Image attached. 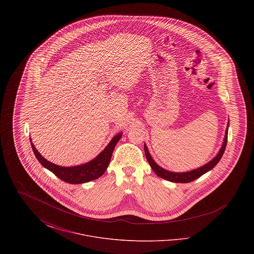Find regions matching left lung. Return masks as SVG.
Masks as SVG:
<instances>
[{"label": "left lung", "mask_w": 254, "mask_h": 254, "mask_svg": "<svg viewBox=\"0 0 254 254\" xmlns=\"http://www.w3.org/2000/svg\"><path fill=\"white\" fill-rule=\"evenodd\" d=\"M228 128H229V124H228ZM228 128L226 130V136H225V141L223 143V145L219 151L216 157L213 158L210 162H208L207 164H205V166L199 168V169H194L191 171H188V172H183V173H176V172H170L166 169H162L158 166L157 164L153 161V159L150 156L147 147L145 145V157L147 162L149 163L151 169H153V171L157 174L159 177L168 180V181L173 182V183H190V182L194 181L197 178L201 177L203 174H205V172H207L208 170L213 169L218 164V162L220 161V159L223 156L227 143H228Z\"/></svg>", "instance_id": "left-lung-1"}]
</instances>
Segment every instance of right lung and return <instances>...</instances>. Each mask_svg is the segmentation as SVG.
<instances>
[{
    "mask_svg": "<svg viewBox=\"0 0 254 254\" xmlns=\"http://www.w3.org/2000/svg\"><path fill=\"white\" fill-rule=\"evenodd\" d=\"M121 133L116 135L110 141L109 145H107V147L92 161L86 163L85 165L70 167V168L60 167L46 160L38 152L32 142H31V147L38 161L41 163V165L46 169L50 170L51 172H53L58 178H60L61 180L68 184H83L86 182L95 180L105 173V171L109 167L113 149L116 144L119 142V140L121 139Z\"/></svg>",
    "mask_w": 254,
    "mask_h": 254,
    "instance_id": "right-lung-1",
    "label": "right lung"
}]
</instances>
